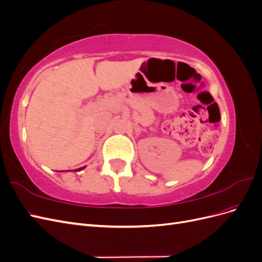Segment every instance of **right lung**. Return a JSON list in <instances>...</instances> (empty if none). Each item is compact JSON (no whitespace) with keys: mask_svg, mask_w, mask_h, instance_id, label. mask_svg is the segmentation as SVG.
<instances>
[{"mask_svg":"<svg viewBox=\"0 0 262 262\" xmlns=\"http://www.w3.org/2000/svg\"><path fill=\"white\" fill-rule=\"evenodd\" d=\"M83 168H85V166H84V167H81V168H78V169H75V170H73V171H80V170H82Z\"/></svg>","mask_w":262,"mask_h":262,"instance_id":"add662e5","label":"right lung"}]
</instances>
